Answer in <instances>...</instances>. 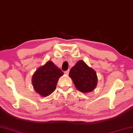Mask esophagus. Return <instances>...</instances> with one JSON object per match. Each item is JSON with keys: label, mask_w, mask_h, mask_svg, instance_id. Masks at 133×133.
Returning <instances> with one entry per match:
<instances>
[{"label": "esophagus", "mask_w": 133, "mask_h": 133, "mask_svg": "<svg viewBox=\"0 0 133 133\" xmlns=\"http://www.w3.org/2000/svg\"><path fill=\"white\" fill-rule=\"evenodd\" d=\"M69 72H70V70H68L67 71H65V72H64V73H65V74L68 75L69 74Z\"/></svg>", "instance_id": "esophagus-1"}]
</instances>
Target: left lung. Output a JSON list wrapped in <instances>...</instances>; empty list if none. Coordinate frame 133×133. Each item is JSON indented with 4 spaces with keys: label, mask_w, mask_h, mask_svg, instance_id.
Returning <instances> with one entry per match:
<instances>
[{
    "label": "left lung",
    "mask_w": 133,
    "mask_h": 133,
    "mask_svg": "<svg viewBox=\"0 0 133 133\" xmlns=\"http://www.w3.org/2000/svg\"><path fill=\"white\" fill-rule=\"evenodd\" d=\"M77 89L83 93L91 92L97 84L95 71L83 61H79L71 69L69 74Z\"/></svg>",
    "instance_id": "left-lung-1"
}]
</instances>
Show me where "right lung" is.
<instances>
[{"label":"right lung","instance_id":"obj_1","mask_svg":"<svg viewBox=\"0 0 133 133\" xmlns=\"http://www.w3.org/2000/svg\"><path fill=\"white\" fill-rule=\"evenodd\" d=\"M63 72L51 61H49L36 71L32 77L35 91L42 97H47L56 89L59 78Z\"/></svg>","mask_w":133,"mask_h":133}]
</instances>
